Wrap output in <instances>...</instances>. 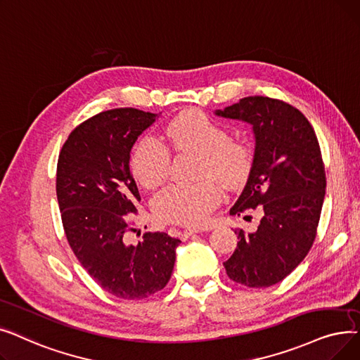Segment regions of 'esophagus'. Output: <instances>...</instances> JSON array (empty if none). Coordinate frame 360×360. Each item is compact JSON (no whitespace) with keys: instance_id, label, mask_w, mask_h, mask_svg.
Returning <instances> with one entry per match:
<instances>
[{"instance_id":"34e87169","label":"esophagus","mask_w":360,"mask_h":360,"mask_svg":"<svg viewBox=\"0 0 360 360\" xmlns=\"http://www.w3.org/2000/svg\"><path fill=\"white\" fill-rule=\"evenodd\" d=\"M200 230L199 229H186L184 231H183V236L184 237H189V236H192V234H195V233H199Z\"/></svg>"}]
</instances>
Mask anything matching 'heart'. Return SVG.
I'll return each mask as SVG.
<instances>
[{"label":"heart","instance_id":"b5f03b06","mask_svg":"<svg viewBox=\"0 0 360 360\" xmlns=\"http://www.w3.org/2000/svg\"><path fill=\"white\" fill-rule=\"evenodd\" d=\"M165 134L177 153L200 157V177L218 180L227 189L242 187L253 167L250 146L230 139L229 131L198 110L180 112L168 123ZM130 168L134 179L146 189H155L169 176L171 153L158 141L143 138L136 143ZM221 202V189L212 180L195 186L173 184L153 199L157 217L169 224L199 226Z\"/></svg>","mask_w":360,"mask_h":360}]
</instances>
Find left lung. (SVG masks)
<instances>
[{
	"label": "left lung",
	"instance_id": "left-lung-1",
	"mask_svg": "<svg viewBox=\"0 0 360 360\" xmlns=\"http://www.w3.org/2000/svg\"><path fill=\"white\" fill-rule=\"evenodd\" d=\"M215 115L252 124V173L230 215L259 208L253 233L236 231L238 243L224 262L227 276L246 287L283 281L309 252L325 196V168L316 134L293 105L268 96H246Z\"/></svg>",
	"mask_w": 360,
	"mask_h": 360
}]
</instances>
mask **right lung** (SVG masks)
I'll return each mask as SVG.
<instances>
[{
  "mask_svg": "<svg viewBox=\"0 0 360 360\" xmlns=\"http://www.w3.org/2000/svg\"><path fill=\"white\" fill-rule=\"evenodd\" d=\"M158 114L114 108L79 124L63 145L57 164V199L64 233L82 266L115 297L138 300L171 278L179 238L134 231L127 214L141 202L130 173V150Z\"/></svg>",
  "mask_w": 360,
  "mask_h": 360,
  "instance_id": "right-lung-1",
  "label": "right lung"
}]
</instances>
